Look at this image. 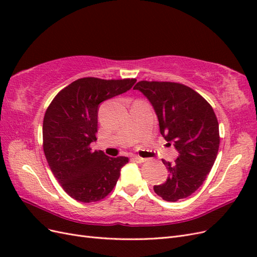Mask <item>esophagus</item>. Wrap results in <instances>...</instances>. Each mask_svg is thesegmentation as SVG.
<instances>
[{
  "label": "esophagus",
  "mask_w": 257,
  "mask_h": 257,
  "mask_svg": "<svg viewBox=\"0 0 257 257\" xmlns=\"http://www.w3.org/2000/svg\"><path fill=\"white\" fill-rule=\"evenodd\" d=\"M133 161L134 162H136V163H144V162H146V159H143V158H141V157H138V155H134L133 158Z\"/></svg>",
  "instance_id": "1"
}]
</instances>
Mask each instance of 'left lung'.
I'll return each mask as SVG.
<instances>
[{
    "label": "left lung",
    "mask_w": 257,
    "mask_h": 257,
    "mask_svg": "<svg viewBox=\"0 0 257 257\" xmlns=\"http://www.w3.org/2000/svg\"><path fill=\"white\" fill-rule=\"evenodd\" d=\"M134 89L149 99L161 134L179 152L174 163L162 160L168 177L154 192L167 201L189 197L206 180L219 151V123L211 105L182 83L143 80Z\"/></svg>",
    "instance_id": "obj_1"
}]
</instances>
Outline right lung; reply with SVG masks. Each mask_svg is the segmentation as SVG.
Masks as SVG:
<instances>
[{
    "label": "right lung",
    "instance_id": "add662e5",
    "mask_svg": "<svg viewBox=\"0 0 257 257\" xmlns=\"http://www.w3.org/2000/svg\"><path fill=\"white\" fill-rule=\"evenodd\" d=\"M136 79L105 80L85 77L61 90L46 110L43 147L53 176L72 198L93 203L105 198L128 158L93 151L98 105L128 91Z\"/></svg>",
    "mask_w": 257,
    "mask_h": 257
}]
</instances>
